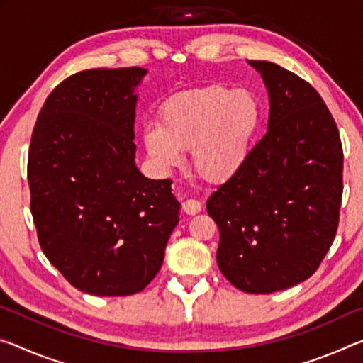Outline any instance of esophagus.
<instances>
[{
    "label": "esophagus",
    "mask_w": 363,
    "mask_h": 363,
    "mask_svg": "<svg viewBox=\"0 0 363 363\" xmlns=\"http://www.w3.org/2000/svg\"><path fill=\"white\" fill-rule=\"evenodd\" d=\"M182 210L184 213H187V215H197V213L202 210V203H200L199 200L189 199L186 202H182Z\"/></svg>",
    "instance_id": "1"
}]
</instances>
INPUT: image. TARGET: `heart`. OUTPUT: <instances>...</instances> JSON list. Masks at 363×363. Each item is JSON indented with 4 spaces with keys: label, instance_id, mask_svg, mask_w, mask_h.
I'll return each mask as SVG.
<instances>
[{
    "label": "heart",
    "instance_id": "obj_1",
    "mask_svg": "<svg viewBox=\"0 0 363 363\" xmlns=\"http://www.w3.org/2000/svg\"><path fill=\"white\" fill-rule=\"evenodd\" d=\"M262 123L255 94L226 85L186 90L166 100L160 123L142 132L143 147L157 168L169 171L192 150L194 168L205 179L223 182L249 158Z\"/></svg>",
    "mask_w": 363,
    "mask_h": 363
}]
</instances>
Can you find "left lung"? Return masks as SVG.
Returning <instances> with one entry per match:
<instances>
[{
  "label": "left lung",
  "mask_w": 363,
  "mask_h": 363,
  "mask_svg": "<svg viewBox=\"0 0 363 363\" xmlns=\"http://www.w3.org/2000/svg\"><path fill=\"white\" fill-rule=\"evenodd\" d=\"M269 96L268 130L233 177L210 195L220 229L216 262L229 283L272 294L308 279L335 240L342 145L318 91L269 61H249Z\"/></svg>",
  "instance_id": "8db88e82"
}]
</instances>
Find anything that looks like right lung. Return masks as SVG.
<instances>
[{
  "label": "right lung",
  "mask_w": 363,
  "mask_h": 363,
  "mask_svg": "<svg viewBox=\"0 0 363 363\" xmlns=\"http://www.w3.org/2000/svg\"><path fill=\"white\" fill-rule=\"evenodd\" d=\"M145 74H74L48 95L32 132L27 179L40 247L87 294L145 289L179 223L172 181L147 179L135 166L134 90Z\"/></svg>",
  "instance_id": "add662e5"
}]
</instances>
